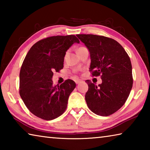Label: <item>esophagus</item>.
Returning <instances> with one entry per match:
<instances>
[{"label":"esophagus","instance_id":"34e87169","mask_svg":"<svg viewBox=\"0 0 150 150\" xmlns=\"http://www.w3.org/2000/svg\"><path fill=\"white\" fill-rule=\"evenodd\" d=\"M80 82H81V80H80V79H77V80H75V83H76V84H79V83Z\"/></svg>","mask_w":150,"mask_h":150}]
</instances>
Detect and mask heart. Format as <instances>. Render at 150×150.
<instances>
[{
  "label": "heart",
  "mask_w": 150,
  "mask_h": 150,
  "mask_svg": "<svg viewBox=\"0 0 150 150\" xmlns=\"http://www.w3.org/2000/svg\"><path fill=\"white\" fill-rule=\"evenodd\" d=\"M80 48H81V47H80Z\"/></svg>",
  "instance_id": "obj_1"
}]
</instances>
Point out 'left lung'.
Masks as SVG:
<instances>
[{"instance_id": "left-lung-1", "label": "left lung", "mask_w": 150, "mask_h": 150, "mask_svg": "<svg viewBox=\"0 0 150 150\" xmlns=\"http://www.w3.org/2000/svg\"><path fill=\"white\" fill-rule=\"evenodd\" d=\"M90 53L89 71L100 75L102 83L96 86L87 80L88 86L85 100L88 108L97 115L107 116L119 110L132 88L130 59L116 40L93 34L77 35Z\"/></svg>"}]
</instances>
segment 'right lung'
Segmentation results:
<instances>
[{
    "label": "right lung",
    "mask_w": 150,
    "mask_h": 150,
    "mask_svg": "<svg viewBox=\"0 0 150 150\" xmlns=\"http://www.w3.org/2000/svg\"><path fill=\"white\" fill-rule=\"evenodd\" d=\"M74 43H79L74 35L48 37L33 45L25 57L20 72V95L38 117L53 120L67 108L75 83L67 79L54 86L52 77L63 69L66 52Z\"/></svg>",
    "instance_id": "obj_1"
}]
</instances>
